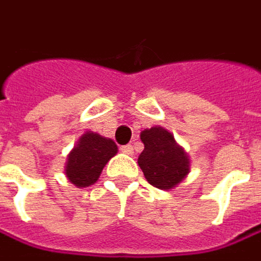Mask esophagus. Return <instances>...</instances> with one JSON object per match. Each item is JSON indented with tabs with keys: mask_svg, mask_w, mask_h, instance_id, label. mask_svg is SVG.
<instances>
[{
	"mask_svg": "<svg viewBox=\"0 0 261 261\" xmlns=\"http://www.w3.org/2000/svg\"><path fill=\"white\" fill-rule=\"evenodd\" d=\"M120 150H121V153H124V154H134V145H132V144L123 145Z\"/></svg>",
	"mask_w": 261,
	"mask_h": 261,
	"instance_id": "obj_1",
	"label": "esophagus"
}]
</instances>
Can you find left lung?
I'll return each instance as SVG.
<instances>
[{
    "instance_id": "obj_1",
    "label": "left lung",
    "mask_w": 261,
    "mask_h": 261,
    "mask_svg": "<svg viewBox=\"0 0 261 261\" xmlns=\"http://www.w3.org/2000/svg\"><path fill=\"white\" fill-rule=\"evenodd\" d=\"M144 150L138 165L145 179L160 190H172L190 172V158L174 135L162 126L141 132Z\"/></svg>"
}]
</instances>
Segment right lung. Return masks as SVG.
<instances>
[{
	"mask_svg": "<svg viewBox=\"0 0 261 261\" xmlns=\"http://www.w3.org/2000/svg\"><path fill=\"white\" fill-rule=\"evenodd\" d=\"M117 151L119 148L111 138L86 130L66 158L65 175L68 181L79 189L95 184L103 166Z\"/></svg>",
	"mask_w": 261,
	"mask_h": 261,
	"instance_id": "1",
	"label": "right lung"
}]
</instances>
